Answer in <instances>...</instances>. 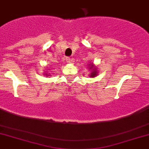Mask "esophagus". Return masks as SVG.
<instances>
[{"label":"esophagus","mask_w":149,"mask_h":149,"mask_svg":"<svg viewBox=\"0 0 149 149\" xmlns=\"http://www.w3.org/2000/svg\"><path fill=\"white\" fill-rule=\"evenodd\" d=\"M66 62L68 63H71V59L70 57L66 58Z\"/></svg>","instance_id":"obj_1"}]
</instances>
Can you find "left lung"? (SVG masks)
Instances as JSON below:
<instances>
[{
    "instance_id": "8db88e82",
    "label": "left lung",
    "mask_w": 149,
    "mask_h": 149,
    "mask_svg": "<svg viewBox=\"0 0 149 149\" xmlns=\"http://www.w3.org/2000/svg\"><path fill=\"white\" fill-rule=\"evenodd\" d=\"M89 69H91V70L92 72L90 73V76L89 77H96V75H97V69H96V67L95 66H94V65L93 63L90 64L89 65Z\"/></svg>"
}]
</instances>
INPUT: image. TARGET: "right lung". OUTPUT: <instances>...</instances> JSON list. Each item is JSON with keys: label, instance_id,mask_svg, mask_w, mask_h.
I'll use <instances>...</instances> for the list:
<instances>
[{"label": "right lung", "instance_id": "right-lung-1", "mask_svg": "<svg viewBox=\"0 0 149 149\" xmlns=\"http://www.w3.org/2000/svg\"><path fill=\"white\" fill-rule=\"evenodd\" d=\"M45 75H48V74H47V73H46V74Z\"/></svg>", "mask_w": 149, "mask_h": 149}]
</instances>
